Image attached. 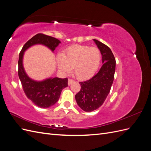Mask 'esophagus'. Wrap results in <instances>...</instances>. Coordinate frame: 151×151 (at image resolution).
Listing matches in <instances>:
<instances>
[{"instance_id": "obj_1", "label": "esophagus", "mask_w": 151, "mask_h": 151, "mask_svg": "<svg viewBox=\"0 0 151 151\" xmlns=\"http://www.w3.org/2000/svg\"><path fill=\"white\" fill-rule=\"evenodd\" d=\"M74 80H72V79H68V85L70 86L72 83H74Z\"/></svg>"}]
</instances>
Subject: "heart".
<instances>
[{"label": "heart", "instance_id": "b5f03b06", "mask_svg": "<svg viewBox=\"0 0 151 151\" xmlns=\"http://www.w3.org/2000/svg\"><path fill=\"white\" fill-rule=\"evenodd\" d=\"M101 59V52L98 48L75 45L57 57V65L63 73H69L74 68V74L77 79L86 80L96 72Z\"/></svg>", "mask_w": 151, "mask_h": 151}]
</instances>
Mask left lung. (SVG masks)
<instances>
[{
	"instance_id": "8db88e82",
	"label": "left lung",
	"mask_w": 151,
	"mask_h": 151,
	"mask_svg": "<svg viewBox=\"0 0 151 151\" xmlns=\"http://www.w3.org/2000/svg\"><path fill=\"white\" fill-rule=\"evenodd\" d=\"M93 41L101 52L103 64L92 78L80 82L81 89L75 96L78 106L86 112L97 109L104 102L111 88L116 66L111 49L97 40L93 39Z\"/></svg>"
}]
</instances>
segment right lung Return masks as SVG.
<instances>
[{"mask_svg": "<svg viewBox=\"0 0 151 151\" xmlns=\"http://www.w3.org/2000/svg\"><path fill=\"white\" fill-rule=\"evenodd\" d=\"M61 42L58 39L43 34H37L27 42L22 47L18 61V76L26 96L36 106L47 108L55 104L60 98L63 89L68 86L67 78H48L42 81L31 79L23 67L24 52L35 45H43L54 52Z\"/></svg>", "mask_w": 151, "mask_h": 151, "instance_id": "1", "label": "right lung"}]
</instances>
